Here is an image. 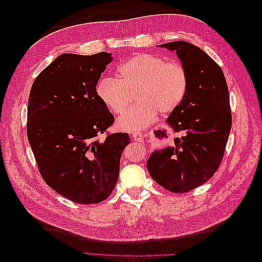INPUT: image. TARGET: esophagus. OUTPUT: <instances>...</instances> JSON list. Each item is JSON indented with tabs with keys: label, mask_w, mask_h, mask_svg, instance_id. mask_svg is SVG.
I'll return each instance as SVG.
<instances>
[{
	"label": "esophagus",
	"mask_w": 262,
	"mask_h": 262,
	"mask_svg": "<svg viewBox=\"0 0 262 262\" xmlns=\"http://www.w3.org/2000/svg\"><path fill=\"white\" fill-rule=\"evenodd\" d=\"M132 138L136 140V141H138V142H141V141H143L144 139V137H143V134H142L141 132H133L132 133Z\"/></svg>",
	"instance_id": "esophagus-1"
}]
</instances>
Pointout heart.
Returning a JSON list of instances; mask_svg holds the SVG:
<instances>
[{
    "mask_svg": "<svg viewBox=\"0 0 262 262\" xmlns=\"http://www.w3.org/2000/svg\"><path fill=\"white\" fill-rule=\"evenodd\" d=\"M117 76L100 78L96 95L113 114H122L130 105V93H137L138 104L118 119V126L124 131L145 129L158 110L162 114L175 110L188 91L184 66L150 53L132 55L118 67Z\"/></svg>",
    "mask_w": 262,
    "mask_h": 262,
    "instance_id": "b5f03b06",
    "label": "heart"
}]
</instances>
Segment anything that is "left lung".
<instances>
[{
  "label": "left lung",
  "instance_id": "1",
  "mask_svg": "<svg viewBox=\"0 0 262 262\" xmlns=\"http://www.w3.org/2000/svg\"><path fill=\"white\" fill-rule=\"evenodd\" d=\"M176 51L188 74V91L167 119L169 130L179 132L175 145L156 149L147 160L149 175L175 193L205 184L223 160L232 114L223 71L209 54L187 41L161 45Z\"/></svg>",
  "mask_w": 262,
  "mask_h": 262
}]
</instances>
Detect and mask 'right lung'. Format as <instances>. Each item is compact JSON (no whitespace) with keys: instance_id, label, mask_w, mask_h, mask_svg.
I'll use <instances>...</instances> for the list:
<instances>
[{"instance_id":"right-lung-1","label":"right lung","mask_w":262,"mask_h":262,"mask_svg":"<svg viewBox=\"0 0 262 262\" xmlns=\"http://www.w3.org/2000/svg\"><path fill=\"white\" fill-rule=\"evenodd\" d=\"M112 53H63L39 74L27 107V137L39 172L67 199L94 204L114 191L128 133H108L115 118L96 85ZM106 137L100 140L99 136Z\"/></svg>"}]
</instances>
